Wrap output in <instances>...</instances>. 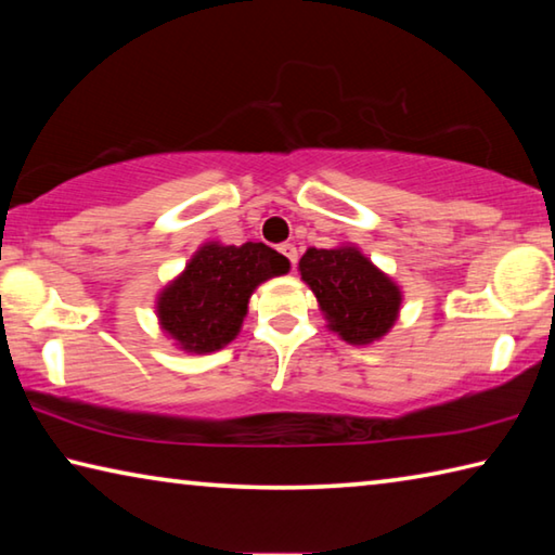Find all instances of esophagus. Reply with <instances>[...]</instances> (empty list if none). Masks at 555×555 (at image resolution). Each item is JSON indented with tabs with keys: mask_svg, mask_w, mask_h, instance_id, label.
<instances>
[{
	"mask_svg": "<svg viewBox=\"0 0 555 555\" xmlns=\"http://www.w3.org/2000/svg\"><path fill=\"white\" fill-rule=\"evenodd\" d=\"M279 251H281V255H284L288 261H291V267H296L298 264V249L294 247V244H281V247H279Z\"/></svg>",
	"mask_w": 555,
	"mask_h": 555,
	"instance_id": "esophagus-1",
	"label": "esophagus"
}]
</instances>
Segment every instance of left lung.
I'll list each match as a JSON object with an SVG mask.
<instances>
[{"instance_id":"obj_1","label":"left lung","mask_w":555,"mask_h":555,"mask_svg":"<svg viewBox=\"0 0 555 555\" xmlns=\"http://www.w3.org/2000/svg\"><path fill=\"white\" fill-rule=\"evenodd\" d=\"M300 279L321 304L327 327L350 345H370L389 333L401 291L354 247L315 249L298 261Z\"/></svg>"}]
</instances>
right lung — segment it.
<instances>
[{
  "instance_id": "obj_1",
  "label": "right lung",
  "mask_w": 555,
  "mask_h": 555,
  "mask_svg": "<svg viewBox=\"0 0 555 555\" xmlns=\"http://www.w3.org/2000/svg\"><path fill=\"white\" fill-rule=\"evenodd\" d=\"M288 267V259L264 242L203 244L158 296V321L188 352L220 350L240 333L251 291L286 274Z\"/></svg>"
}]
</instances>
